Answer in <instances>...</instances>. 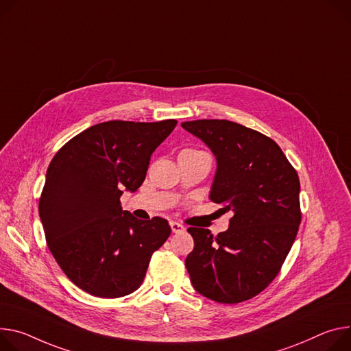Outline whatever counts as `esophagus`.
Listing matches in <instances>:
<instances>
[{
  "mask_svg": "<svg viewBox=\"0 0 351 351\" xmlns=\"http://www.w3.org/2000/svg\"><path fill=\"white\" fill-rule=\"evenodd\" d=\"M171 228H172V232H175V234H179V232L184 231V227L176 221H171Z\"/></svg>",
  "mask_w": 351,
  "mask_h": 351,
  "instance_id": "obj_1",
  "label": "esophagus"
}]
</instances>
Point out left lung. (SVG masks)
<instances>
[{"mask_svg":"<svg viewBox=\"0 0 351 351\" xmlns=\"http://www.w3.org/2000/svg\"><path fill=\"white\" fill-rule=\"evenodd\" d=\"M215 155L210 199L232 211L217 237L190 227L195 249L184 261L195 290L221 304L262 293L278 274L301 222L300 179L267 136L230 120L183 121Z\"/></svg>","mask_w":351,"mask_h":351,"instance_id":"1","label":"left lung"}]
</instances>
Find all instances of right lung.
<instances>
[{
    "instance_id": "add662e5",
    "label": "right lung",
    "mask_w": 351,
    "mask_h": 351,
    "mask_svg": "<svg viewBox=\"0 0 351 351\" xmlns=\"http://www.w3.org/2000/svg\"><path fill=\"white\" fill-rule=\"evenodd\" d=\"M176 120H110L62 145L47 168L39 215L47 246L81 290L119 298L144 281L152 253L171 235L161 217L138 219L120 204L143 184L155 148Z\"/></svg>"
}]
</instances>
